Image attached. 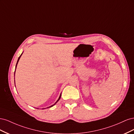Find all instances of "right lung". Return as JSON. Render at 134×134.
<instances>
[{"label":"right lung","mask_w":134,"mask_h":134,"mask_svg":"<svg viewBox=\"0 0 134 134\" xmlns=\"http://www.w3.org/2000/svg\"><path fill=\"white\" fill-rule=\"evenodd\" d=\"M22 54H23V52H22V54L21 55H20V56H19V57L18 58V60H17V64H16V66H15V69H16V68H17V64H18V62H19V59H20V58H21V56H22ZM15 71H14V75H15ZM14 83H15V80H14ZM61 95H62V93H61V94H60V96H59V99L57 100V101H56V102L53 104V105H51V106H50V107H48L47 108H50V107H52V106H54V105L56 103H57L58 102V101L59 100V99H60V98H61ZM42 109H44V108H42Z\"/></svg>","instance_id":"add662e5"}]
</instances>
